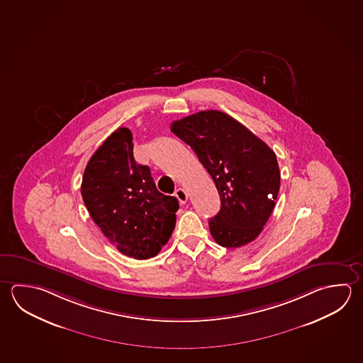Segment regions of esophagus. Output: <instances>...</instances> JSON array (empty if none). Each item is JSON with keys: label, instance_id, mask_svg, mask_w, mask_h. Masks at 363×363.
<instances>
[{"label": "esophagus", "instance_id": "34e87169", "mask_svg": "<svg viewBox=\"0 0 363 363\" xmlns=\"http://www.w3.org/2000/svg\"><path fill=\"white\" fill-rule=\"evenodd\" d=\"M175 197L178 198L179 202H180L182 205H184V203H186V201H188V193H186L183 188H178V189L175 191Z\"/></svg>", "mask_w": 363, "mask_h": 363}]
</instances>
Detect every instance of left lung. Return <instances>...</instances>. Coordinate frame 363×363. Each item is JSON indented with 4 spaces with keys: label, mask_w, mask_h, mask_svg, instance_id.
<instances>
[{
    "label": "left lung",
    "mask_w": 363,
    "mask_h": 363,
    "mask_svg": "<svg viewBox=\"0 0 363 363\" xmlns=\"http://www.w3.org/2000/svg\"><path fill=\"white\" fill-rule=\"evenodd\" d=\"M172 132L191 145L218 188L221 207L208 221L215 242L226 248L251 243L275 207L280 188L275 152L218 110L177 120Z\"/></svg>",
    "instance_id": "8db88e82"
}]
</instances>
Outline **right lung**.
Returning <instances> with one entry per match:
<instances>
[{"label": "right lung", "mask_w": 363, "mask_h": 363, "mask_svg": "<svg viewBox=\"0 0 363 363\" xmlns=\"http://www.w3.org/2000/svg\"><path fill=\"white\" fill-rule=\"evenodd\" d=\"M82 197L93 221L128 257H155L175 228L178 199L160 193L150 167L135 162L128 128L115 130L93 153Z\"/></svg>", "instance_id": "obj_1"}]
</instances>
